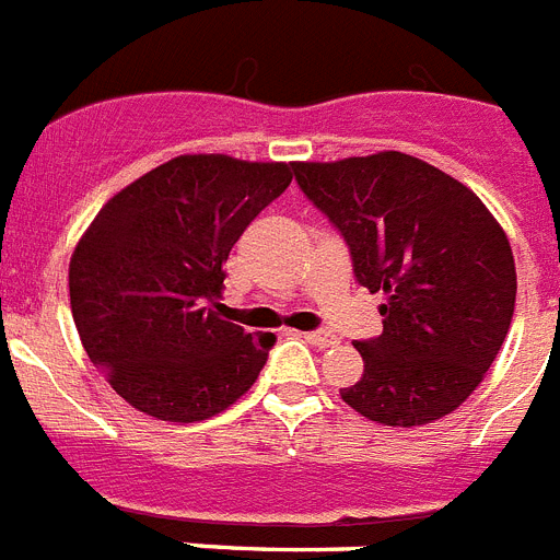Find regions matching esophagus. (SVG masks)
Returning a JSON list of instances; mask_svg holds the SVG:
<instances>
[{
  "mask_svg": "<svg viewBox=\"0 0 560 560\" xmlns=\"http://www.w3.org/2000/svg\"><path fill=\"white\" fill-rule=\"evenodd\" d=\"M300 336H303L308 345H314V348H328V345H336V336L325 334V330H305V334Z\"/></svg>",
  "mask_w": 560,
  "mask_h": 560,
  "instance_id": "34e87169",
  "label": "esophagus"
}]
</instances>
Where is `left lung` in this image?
Segmentation results:
<instances>
[{
    "label": "left lung",
    "mask_w": 560,
    "mask_h": 560,
    "mask_svg": "<svg viewBox=\"0 0 560 560\" xmlns=\"http://www.w3.org/2000/svg\"><path fill=\"white\" fill-rule=\"evenodd\" d=\"M296 182L339 226L384 334L355 341L364 373L341 400L384 427L454 412L497 359L516 305L511 241L471 187L400 151L294 162Z\"/></svg>",
    "instance_id": "obj_1"
}]
</instances>
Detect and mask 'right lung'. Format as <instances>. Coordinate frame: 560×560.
Here are the masks:
<instances>
[{"label":"right lung","instance_id":"1","mask_svg":"<svg viewBox=\"0 0 560 560\" xmlns=\"http://www.w3.org/2000/svg\"><path fill=\"white\" fill-rule=\"evenodd\" d=\"M294 162L182 153L114 192L69 260L83 350L133 409L171 423L224 412L257 381L271 336L215 303L230 249Z\"/></svg>","mask_w":560,"mask_h":560}]
</instances>
